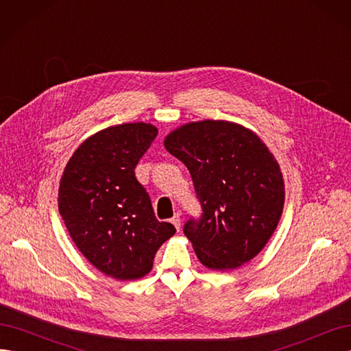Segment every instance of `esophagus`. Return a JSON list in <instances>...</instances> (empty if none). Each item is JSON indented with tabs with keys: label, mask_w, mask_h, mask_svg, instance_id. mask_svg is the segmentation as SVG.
<instances>
[{
	"label": "esophagus",
	"mask_w": 351,
	"mask_h": 351,
	"mask_svg": "<svg viewBox=\"0 0 351 351\" xmlns=\"http://www.w3.org/2000/svg\"><path fill=\"white\" fill-rule=\"evenodd\" d=\"M171 222L174 224V227L177 228V231H180V226H182V217H180V214H176L171 218Z\"/></svg>",
	"instance_id": "1"
}]
</instances>
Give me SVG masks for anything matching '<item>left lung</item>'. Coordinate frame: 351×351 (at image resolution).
Segmentation results:
<instances>
[{"label":"left lung","instance_id":"left-lung-1","mask_svg":"<svg viewBox=\"0 0 351 351\" xmlns=\"http://www.w3.org/2000/svg\"><path fill=\"white\" fill-rule=\"evenodd\" d=\"M164 145L192 176L204 209L184 234L200 263L230 271L267 246L282 215L285 187L280 164L261 137L226 120L186 123Z\"/></svg>","mask_w":351,"mask_h":351}]
</instances>
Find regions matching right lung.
<instances>
[{"label": "right lung", "mask_w": 351, "mask_h": 351, "mask_svg": "<svg viewBox=\"0 0 351 351\" xmlns=\"http://www.w3.org/2000/svg\"><path fill=\"white\" fill-rule=\"evenodd\" d=\"M158 134L151 123L110 125L89 136L62 171L58 210L71 240L95 268L120 281L151 272L176 228L155 218L134 168Z\"/></svg>", "instance_id": "obj_1"}]
</instances>
